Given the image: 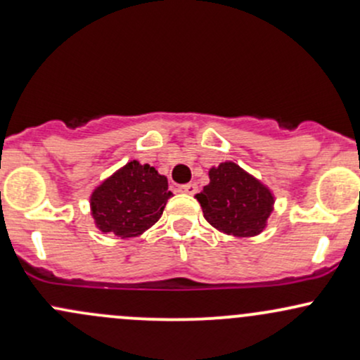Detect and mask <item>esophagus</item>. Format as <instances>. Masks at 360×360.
<instances>
[{"instance_id": "1", "label": "esophagus", "mask_w": 360, "mask_h": 360, "mask_svg": "<svg viewBox=\"0 0 360 360\" xmlns=\"http://www.w3.org/2000/svg\"><path fill=\"white\" fill-rule=\"evenodd\" d=\"M180 192H181V194L194 195L195 192H197V184H195V181H192V184H187V185H184V187H180Z\"/></svg>"}]
</instances>
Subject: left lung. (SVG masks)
Returning <instances> with one entry per match:
<instances>
[{
    "label": "left lung",
    "mask_w": 360,
    "mask_h": 360,
    "mask_svg": "<svg viewBox=\"0 0 360 360\" xmlns=\"http://www.w3.org/2000/svg\"><path fill=\"white\" fill-rule=\"evenodd\" d=\"M195 199L211 226L238 238L262 233L274 207L271 188L233 161L210 168V184Z\"/></svg>",
    "instance_id": "8db88e82"
}]
</instances>
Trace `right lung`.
Segmentation results:
<instances>
[{"label":"right lung","instance_id":"add662e5","mask_svg":"<svg viewBox=\"0 0 360 360\" xmlns=\"http://www.w3.org/2000/svg\"><path fill=\"white\" fill-rule=\"evenodd\" d=\"M168 179L150 165L129 161L104 179L91 194V214L103 233L139 237L163 214L169 197Z\"/></svg>","mask_w":360,"mask_h":360}]
</instances>
